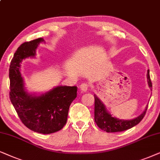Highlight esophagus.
<instances>
[{
	"mask_svg": "<svg viewBox=\"0 0 160 160\" xmlns=\"http://www.w3.org/2000/svg\"><path fill=\"white\" fill-rule=\"evenodd\" d=\"M88 89V85L87 83H82L80 86V90L81 92H86Z\"/></svg>",
	"mask_w": 160,
	"mask_h": 160,
	"instance_id": "esophagus-1",
	"label": "esophagus"
}]
</instances>
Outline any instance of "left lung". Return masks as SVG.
Masks as SVG:
<instances>
[{
	"label": "left lung",
	"instance_id": "obj_1",
	"mask_svg": "<svg viewBox=\"0 0 160 160\" xmlns=\"http://www.w3.org/2000/svg\"><path fill=\"white\" fill-rule=\"evenodd\" d=\"M147 81L148 86L152 88V84L151 81L149 70L147 71ZM95 99V109H94V120L97 126L102 130L107 132H117L125 131L132 127L136 126L140 121L143 118L146 114L148 105L146 106L143 112L135 118L130 120H124V119H119L116 117L112 116L110 112L106 108L105 105L102 103L97 95L94 94Z\"/></svg>",
	"mask_w": 160,
	"mask_h": 160
}]
</instances>
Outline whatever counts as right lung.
<instances>
[{
    "mask_svg": "<svg viewBox=\"0 0 160 160\" xmlns=\"http://www.w3.org/2000/svg\"><path fill=\"white\" fill-rule=\"evenodd\" d=\"M43 38L21 44L9 67L10 99L22 122L32 131L51 134L61 130L67 121L69 106L77 97V87L58 86L44 93H29L20 72L22 61L35 58Z\"/></svg>",
    "mask_w": 160,
    "mask_h": 160,
    "instance_id": "add662e5",
    "label": "right lung"
}]
</instances>
